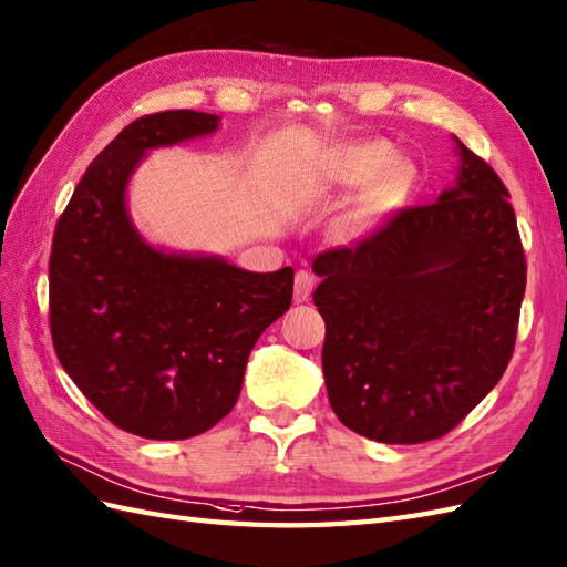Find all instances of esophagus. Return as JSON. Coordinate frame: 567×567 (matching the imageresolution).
<instances>
[{
	"label": "esophagus",
	"mask_w": 567,
	"mask_h": 567,
	"mask_svg": "<svg viewBox=\"0 0 567 567\" xmlns=\"http://www.w3.org/2000/svg\"><path fill=\"white\" fill-rule=\"evenodd\" d=\"M313 285H316V278L309 272V270H299L297 278H295V299L297 301H307L313 292Z\"/></svg>",
	"instance_id": "esophagus-1"
}]
</instances>
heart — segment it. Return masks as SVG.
<instances>
[{
    "mask_svg": "<svg viewBox=\"0 0 567 567\" xmlns=\"http://www.w3.org/2000/svg\"><path fill=\"white\" fill-rule=\"evenodd\" d=\"M364 181L368 184L336 225L338 235L347 241L373 235L390 217L408 206L416 182V169L410 159L393 157V151L379 141L338 145L323 157V186L347 188L359 186Z\"/></svg>",
    "mask_w": 567,
    "mask_h": 567,
    "instance_id": "b5f03b06",
    "label": "heart"
}]
</instances>
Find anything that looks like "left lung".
<instances>
[{
  "instance_id": "1",
  "label": "left lung",
  "mask_w": 567,
  "mask_h": 567,
  "mask_svg": "<svg viewBox=\"0 0 567 567\" xmlns=\"http://www.w3.org/2000/svg\"><path fill=\"white\" fill-rule=\"evenodd\" d=\"M453 141V186L352 249L313 260L330 408L379 443L441 439L496 388L513 357L527 264L511 194Z\"/></svg>"
}]
</instances>
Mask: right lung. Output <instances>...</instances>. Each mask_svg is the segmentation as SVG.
Returning <instances> with one entry per match:
<instances>
[{"mask_svg": "<svg viewBox=\"0 0 567 567\" xmlns=\"http://www.w3.org/2000/svg\"><path fill=\"white\" fill-rule=\"evenodd\" d=\"M217 126V114L194 110L132 122L85 169L54 229V352L81 393L141 439H192L227 416L260 332L292 303V268L165 251L128 215L126 188L148 151Z\"/></svg>", "mask_w": 567, "mask_h": 567, "instance_id": "1", "label": "right lung"}]
</instances>
